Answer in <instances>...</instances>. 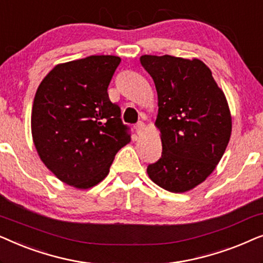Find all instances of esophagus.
Here are the masks:
<instances>
[{
	"label": "esophagus",
	"mask_w": 263,
	"mask_h": 263,
	"mask_svg": "<svg viewBox=\"0 0 263 263\" xmlns=\"http://www.w3.org/2000/svg\"><path fill=\"white\" fill-rule=\"evenodd\" d=\"M145 123H143V122H139L138 124L135 125V130H136V133H138V134H142L143 133V130H145Z\"/></svg>",
	"instance_id": "34e87169"
}]
</instances>
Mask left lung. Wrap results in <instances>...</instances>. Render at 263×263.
<instances>
[{"label": "left lung", "mask_w": 263, "mask_h": 263, "mask_svg": "<svg viewBox=\"0 0 263 263\" xmlns=\"http://www.w3.org/2000/svg\"><path fill=\"white\" fill-rule=\"evenodd\" d=\"M156 85L163 152L147 167L149 178L167 192L185 193L217 167L231 138L226 97L202 61L170 55L140 57Z\"/></svg>", "instance_id": "8db88e82"}]
</instances>
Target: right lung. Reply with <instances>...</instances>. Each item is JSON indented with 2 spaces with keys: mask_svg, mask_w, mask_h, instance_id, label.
Here are the masks:
<instances>
[{
  "mask_svg": "<svg viewBox=\"0 0 263 263\" xmlns=\"http://www.w3.org/2000/svg\"><path fill=\"white\" fill-rule=\"evenodd\" d=\"M120 62L118 56L93 55L60 63L35 92L31 130L38 156L77 189L102 182L116 153L130 142L120 107L107 95Z\"/></svg>",
  "mask_w": 263,
  "mask_h": 263,
  "instance_id": "obj_1",
  "label": "right lung"
}]
</instances>
